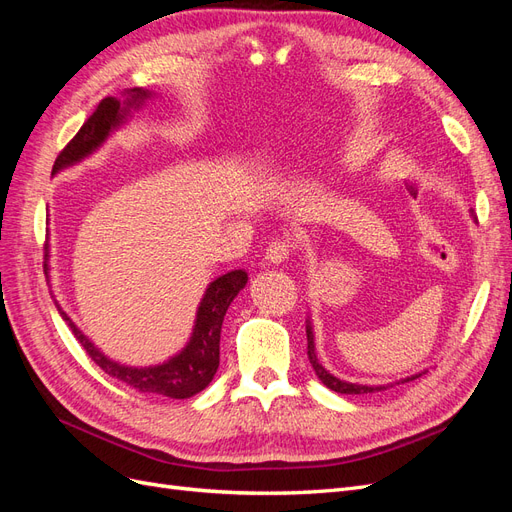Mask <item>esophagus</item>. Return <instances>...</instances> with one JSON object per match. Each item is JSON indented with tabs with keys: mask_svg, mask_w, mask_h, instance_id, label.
Listing matches in <instances>:
<instances>
[{
	"mask_svg": "<svg viewBox=\"0 0 512 512\" xmlns=\"http://www.w3.org/2000/svg\"><path fill=\"white\" fill-rule=\"evenodd\" d=\"M288 256H290V245L286 241H273L265 252V260L273 267L282 265L284 260H288Z\"/></svg>",
	"mask_w": 512,
	"mask_h": 512,
	"instance_id": "1",
	"label": "esophagus"
}]
</instances>
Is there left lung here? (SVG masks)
Here are the masks:
<instances>
[{
    "instance_id": "obj_1",
    "label": "left lung",
    "mask_w": 512,
    "mask_h": 512,
    "mask_svg": "<svg viewBox=\"0 0 512 512\" xmlns=\"http://www.w3.org/2000/svg\"><path fill=\"white\" fill-rule=\"evenodd\" d=\"M470 218L476 222V215L474 211H470ZM305 331H307V356H309V363H312L316 376L322 380V384L327 386V389L335 391V393H344V395H363V393H376V391H386L389 386H395V384H404V382H410V380H416L421 378L423 374H427V369L418 371V374H412L408 378H401V380H395V382H389V384H378V386H371V384H356V382H348V380H342L333 376L329 369H324L320 359H318V352H316V337H314V324H312V318L307 316L305 320Z\"/></svg>"
}]
</instances>
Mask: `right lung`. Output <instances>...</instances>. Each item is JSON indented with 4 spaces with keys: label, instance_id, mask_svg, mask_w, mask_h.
Masks as SVG:
<instances>
[{
    "label": "right lung",
    "instance_id": "obj_1",
    "mask_svg": "<svg viewBox=\"0 0 512 512\" xmlns=\"http://www.w3.org/2000/svg\"><path fill=\"white\" fill-rule=\"evenodd\" d=\"M123 98H104L96 113L91 115L83 128L79 130L68 147L59 153V158L55 160L53 166V175L61 173L70 166H76L79 162L87 160L111 138L119 128L126 126V123L132 119L134 113L141 111V108L156 98V94L143 87H134L126 89L121 94ZM46 282H51V265H49V243H46ZM247 284V271L245 269H235L228 271L207 286L203 299H200L196 307V318H194V327L192 335L177 354L170 356L164 363L158 365H145V367H134L119 363L111 356H106L91 339L76 327L72 318L64 312V307L59 305L55 299V307L59 316L66 320L68 327L72 329L74 337L79 339V344L85 348V352L100 365L108 376L117 378L119 382L132 386L138 393H153V395H164L170 399H188L203 389H207L209 382L213 380L215 371H218L220 365V331H222V322L226 316V309L230 303L235 301L237 294L245 288ZM53 294V288H51ZM55 297V294H53Z\"/></svg>",
    "mask_w": 512,
    "mask_h": 512
}]
</instances>
